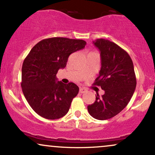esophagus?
Segmentation results:
<instances>
[{"label":"esophagus","instance_id":"obj_1","mask_svg":"<svg viewBox=\"0 0 155 155\" xmlns=\"http://www.w3.org/2000/svg\"><path fill=\"white\" fill-rule=\"evenodd\" d=\"M87 92V90L84 87H80L79 89V92L80 93H84Z\"/></svg>","mask_w":155,"mask_h":155}]
</instances>
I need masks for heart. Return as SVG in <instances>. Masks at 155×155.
Returning <instances> with one entry per match:
<instances>
[{
  "label": "heart",
  "instance_id": "b5f03b06",
  "mask_svg": "<svg viewBox=\"0 0 155 155\" xmlns=\"http://www.w3.org/2000/svg\"><path fill=\"white\" fill-rule=\"evenodd\" d=\"M90 53H93V52H90ZM90 53H89V54H90Z\"/></svg>",
  "mask_w": 155,
  "mask_h": 155
}]
</instances>
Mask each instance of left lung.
Here are the masks:
<instances>
[{
	"instance_id": "8db88e82",
	"label": "left lung",
	"mask_w": 155,
	"mask_h": 155,
	"mask_svg": "<svg viewBox=\"0 0 155 155\" xmlns=\"http://www.w3.org/2000/svg\"><path fill=\"white\" fill-rule=\"evenodd\" d=\"M93 44L101 51V68L94 85L100 86L105 93L97 94L95 102L87 106L95 119H111L128 104L136 87V78L132 59L128 53L114 42L104 38Z\"/></svg>"
}]
</instances>
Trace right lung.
<instances>
[{
	"label": "right lung",
	"mask_w": 155,
	"mask_h": 155,
	"mask_svg": "<svg viewBox=\"0 0 155 155\" xmlns=\"http://www.w3.org/2000/svg\"><path fill=\"white\" fill-rule=\"evenodd\" d=\"M85 45L86 41L80 39L46 38L35 44L24 60L21 87L28 103L39 116L57 120L68 113L79 87L58 81L56 74L66 66L69 55Z\"/></svg>",
	"instance_id": "obj_1"
}]
</instances>
